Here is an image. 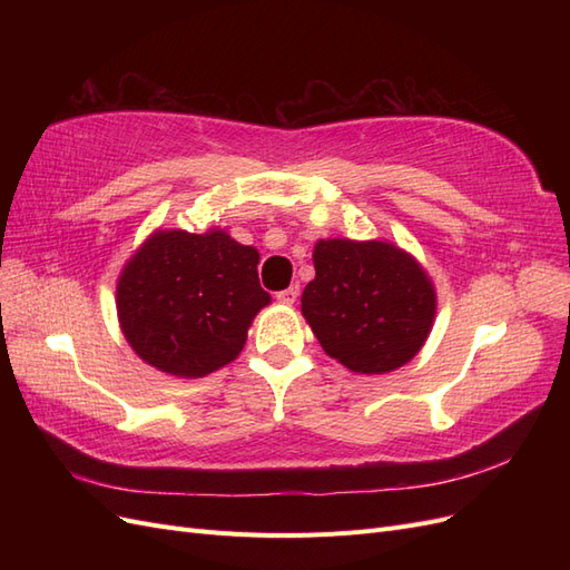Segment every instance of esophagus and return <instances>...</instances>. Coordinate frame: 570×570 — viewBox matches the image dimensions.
<instances>
[{
    "mask_svg": "<svg viewBox=\"0 0 570 570\" xmlns=\"http://www.w3.org/2000/svg\"><path fill=\"white\" fill-rule=\"evenodd\" d=\"M275 297H278V302H281V304H295V302H297V297H299V285H297V283H295V285H289L287 289L278 292V295H275Z\"/></svg>",
    "mask_w": 570,
    "mask_h": 570,
    "instance_id": "obj_1",
    "label": "esophagus"
}]
</instances>
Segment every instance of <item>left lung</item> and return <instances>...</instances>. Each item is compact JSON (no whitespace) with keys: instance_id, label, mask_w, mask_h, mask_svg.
I'll use <instances>...</instances> for the list:
<instances>
[{"instance_id":"8db88e82","label":"left lung","mask_w":570,"mask_h":570,"mask_svg":"<svg viewBox=\"0 0 570 570\" xmlns=\"http://www.w3.org/2000/svg\"><path fill=\"white\" fill-rule=\"evenodd\" d=\"M314 268L302 316L327 356L352 373L383 375L421 352L438 292L411 252L390 239L327 237L314 245Z\"/></svg>"}]
</instances>
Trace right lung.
Instances as JSON below:
<instances>
[{
  "instance_id": "1",
  "label": "right lung",
  "mask_w": 570,
  "mask_h": 570,
  "mask_svg": "<svg viewBox=\"0 0 570 570\" xmlns=\"http://www.w3.org/2000/svg\"><path fill=\"white\" fill-rule=\"evenodd\" d=\"M256 266L258 252L223 228H157L118 275L120 333L151 368L209 375L239 356L252 321L271 304Z\"/></svg>"
}]
</instances>
